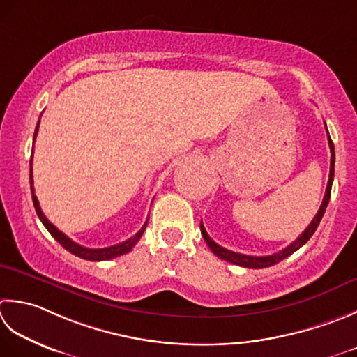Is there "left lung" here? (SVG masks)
I'll return each mask as SVG.
<instances>
[{"instance_id": "obj_1", "label": "left lung", "mask_w": 357, "mask_h": 357, "mask_svg": "<svg viewBox=\"0 0 357 357\" xmlns=\"http://www.w3.org/2000/svg\"><path fill=\"white\" fill-rule=\"evenodd\" d=\"M326 127V125H325ZM328 132V130H326ZM328 144H330V150H331V164H330V179H328V185H326V192H325V197L322 201V206H320L319 212L314 216L312 221L310 222V226L303 230V234L298 236L296 241H292L288 248L282 249L280 252L277 254H272V255H266V257H254V255H244V254H238V252H234V250H229L226 248L220 246V244H216L208 234L206 232L204 226H202L201 222V234L204 236V240L207 243V246L211 248L212 252L221 258V260H226L229 263H234L236 266H243V268H250V269H261V268H269V266H274L278 261L284 260L286 257H289L291 254H294L297 249H300L303 246V244L308 241L312 234L316 232V229L319 226L320 220H322V216L326 211V206H328V201H330L331 197V185H333V179H334V160H336V156H334V145L333 141L330 137V132H328Z\"/></svg>"}]
</instances>
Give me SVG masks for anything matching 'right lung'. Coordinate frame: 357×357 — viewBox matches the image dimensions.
Wrapping results in <instances>:
<instances>
[{
	"label": "right lung",
	"instance_id": "obj_1",
	"mask_svg": "<svg viewBox=\"0 0 357 357\" xmlns=\"http://www.w3.org/2000/svg\"><path fill=\"white\" fill-rule=\"evenodd\" d=\"M40 123V121H38ZM38 123H37V128H35V135H33V142H35V136H37L38 132ZM33 179H32V158H31V190H32V201H33V207L35 211H37V215L38 218L41 220V222H43L45 227L49 230V234H51L55 240H57L63 248H65L66 250H69V252L83 258V260H89V261H103V260H111V258H116V257H121L123 254H128L130 250L136 246V243L141 240V236L144 234V230L146 227V222H149V218H146V221L144 222V226L141 227V230L135 235L131 236V238L125 240L122 243L119 244H114V246H109V248H102V249H89V248H83L80 246V244L74 243L71 238H68V236L60 232V230L55 227L51 221H49L45 213L41 212L40 208V204H38V199L37 197H35L33 193Z\"/></svg>",
	"mask_w": 357,
	"mask_h": 357
}]
</instances>
